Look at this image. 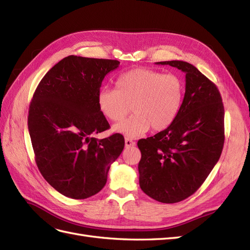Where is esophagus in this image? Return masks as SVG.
<instances>
[{
    "instance_id": "esophagus-1",
    "label": "esophagus",
    "mask_w": 250,
    "mask_h": 250,
    "mask_svg": "<svg viewBox=\"0 0 250 250\" xmlns=\"http://www.w3.org/2000/svg\"><path fill=\"white\" fill-rule=\"evenodd\" d=\"M135 145V142L132 141L131 139L129 138H125V146L128 148V147H132Z\"/></svg>"
}]
</instances>
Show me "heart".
<instances>
[{
    "label": "heart",
    "instance_id": "b5f03b06",
    "mask_svg": "<svg viewBox=\"0 0 250 250\" xmlns=\"http://www.w3.org/2000/svg\"><path fill=\"white\" fill-rule=\"evenodd\" d=\"M184 90V82L177 75L139 67L121 75L116 89L101 88L97 104L102 115L112 122L122 121L131 106L133 115L113 126V131L138 138L150 127L161 131L175 121L183 105Z\"/></svg>",
    "mask_w": 250,
    "mask_h": 250
}]
</instances>
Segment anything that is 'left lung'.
Returning <instances> with one entry per match:
<instances>
[{
    "label": "left lung",
    "instance_id": "1",
    "mask_svg": "<svg viewBox=\"0 0 250 250\" xmlns=\"http://www.w3.org/2000/svg\"><path fill=\"white\" fill-rule=\"evenodd\" d=\"M186 74V93L175 121L153 137L138 142L140 187L149 197L175 203L190 197L220 158L224 107L217 86L193 64L171 60Z\"/></svg>",
    "mask_w": 250,
    "mask_h": 250
}]
</instances>
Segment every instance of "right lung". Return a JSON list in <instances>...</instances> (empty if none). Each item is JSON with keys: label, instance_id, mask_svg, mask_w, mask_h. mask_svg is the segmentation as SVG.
<instances>
[{"label": "right lung", "instance_id": "add662e5", "mask_svg": "<svg viewBox=\"0 0 250 250\" xmlns=\"http://www.w3.org/2000/svg\"><path fill=\"white\" fill-rule=\"evenodd\" d=\"M120 62L70 55L44 75L29 106L28 128L35 162L48 183L66 197L85 199L106 184L124 137L93 135L109 128L97 104L106 75Z\"/></svg>", "mask_w": 250, "mask_h": 250}]
</instances>
